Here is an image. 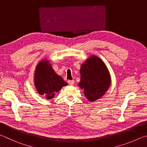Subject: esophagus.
<instances>
[{"mask_svg": "<svg viewBox=\"0 0 147 147\" xmlns=\"http://www.w3.org/2000/svg\"><path fill=\"white\" fill-rule=\"evenodd\" d=\"M68 84H69V85L73 86L74 84V80H68Z\"/></svg>", "mask_w": 147, "mask_h": 147, "instance_id": "obj_1", "label": "esophagus"}]
</instances>
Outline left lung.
<instances>
[{"instance_id":"8db88e82","label":"left lung","mask_w":147,"mask_h":147,"mask_svg":"<svg viewBox=\"0 0 147 147\" xmlns=\"http://www.w3.org/2000/svg\"><path fill=\"white\" fill-rule=\"evenodd\" d=\"M79 86L84 89V94L91 102L102 97L110 86V76L103 61L91 56L82 65Z\"/></svg>"}]
</instances>
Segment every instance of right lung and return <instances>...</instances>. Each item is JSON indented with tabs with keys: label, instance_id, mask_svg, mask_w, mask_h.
Wrapping results in <instances>:
<instances>
[{
	"label": "right lung",
	"instance_id": "obj_1",
	"mask_svg": "<svg viewBox=\"0 0 147 147\" xmlns=\"http://www.w3.org/2000/svg\"><path fill=\"white\" fill-rule=\"evenodd\" d=\"M35 86L39 94L47 99L54 97L55 93L67 84L61 76L54 73L49 61L43 60L37 66L35 73Z\"/></svg>",
	"mask_w": 147,
	"mask_h": 147
}]
</instances>
